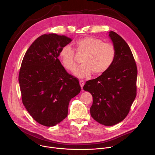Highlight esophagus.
<instances>
[{"mask_svg":"<svg viewBox=\"0 0 155 155\" xmlns=\"http://www.w3.org/2000/svg\"><path fill=\"white\" fill-rule=\"evenodd\" d=\"M80 84L81 86V87H83V86H84V81L83 80H80Z\"/></svg>","mask_w":155,"mask_h":155,"instance_id":"1","label":"esophagus"}]
</instances>
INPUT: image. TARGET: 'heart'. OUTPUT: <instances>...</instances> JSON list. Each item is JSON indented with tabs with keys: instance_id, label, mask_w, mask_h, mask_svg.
I'll return each mask as SVG.
<instances>
[{
	"instance_id": "1",
	"label": "heart",
	"mask_w": 155,
	"mask_h": 155,
	"mask_svg": "<svg viewBox=\"0 0 155 155\" xmlns=\"http://www.w3.org/2000/svg\"><path fill=\"white\" fill-rule=\"evenodd\" d=\"M75 47L77 53L83 54L81 59L82 64L74 71L75 75L80 78L89 77L92 72L94 75L105 72L115 58L114 46L98 38L86 37L78 39L75 42ZM59 57L66 69L72 71L75 69V51L70 45H66L61 48Z\"/></svg>"
}]
</instances>
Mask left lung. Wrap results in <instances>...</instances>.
<instances>
[{
  "instance_id": "obj_1",
  "label": "left lung",
  "mask_w": 155,
  "mask_h": 155,
  "mask_svg": "<svg viewBox=\"0 0 155 155\" xmlns=\"http://www.w3.org/2000/svg\"><path fill=\"white\" fill-rule=\"evenodd\" d=\"M109 36L116 50L112 66L83 86L93 96L91 117L107 126L121 122L128 115L137 94V76L136 63L127 43L114 31L109 32Z\"/></svg>"
}]
</instances>
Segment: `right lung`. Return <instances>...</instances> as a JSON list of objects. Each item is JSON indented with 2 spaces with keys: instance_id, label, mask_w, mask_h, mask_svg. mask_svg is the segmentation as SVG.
Masks as SVG:
<instances>
[{
  "instance_id": "obj_1",
  "label": "right lung",
  "mask_w": 155,
  "mask_h": 155,
  "mask_svg": "<svg viewBox=\"0 0 155 155\" xmlns=\"http://www.w3.org/2000/svg\"><path fill=\"white\" fill-rule=\"evenodd\" d=\"M71 41L64 35L43 34L22 61L18 77L22 102L43 126H55L67 117L70 101L81 91L78 79L66 71L58 58Z\"/></svg>"
}]
</instances>
